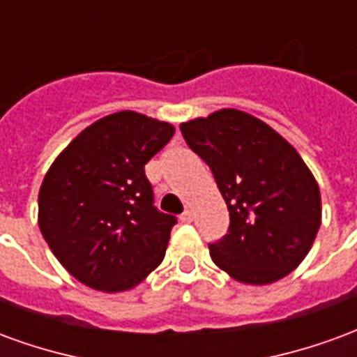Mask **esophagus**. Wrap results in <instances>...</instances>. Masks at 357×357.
<instances>
[{
	"label": "esophagus",
	"mask_w": 357,
	"mask_h": 357,
	"mask_svg": "<svg viewBox=\"0 0 357 357\" xmlns=\"http://www.w3.org/2000/svg\"><path fill=\"white\" fill-rule=\"evenodd\" d=\"M179 222H181V224H191V222H193V212H191V210H185V212L179 216Z\"/></svg>",
	"instance_id": "34e87169"
}]
</instances>
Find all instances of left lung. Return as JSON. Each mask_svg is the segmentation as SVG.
<instances>
[{
  "mask_svg": "<svg viewBox=\"0 0 357 357\" xmlns=\"http://www.w3.org/2000/svg\"><path fill=\"white\" fill-rule=\"evenodd\" d=\"M208 164L229 210V231L208 245L218 268L245 284L275 283L306 258L321 225L314 174L260 118L222 109L179 124Z\"/></svg>",
  "mask_w": 357,
  "mask_h": 357,
  "instance_id": "obj_1",
  "label": "left lung"
}]
</instances>
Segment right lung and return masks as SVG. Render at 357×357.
Segmentation results:
<instances>
[{
  "label": "right lung",
  "mask_w": 357,
  "mask_h": 357,
  "mask_svg": "<svg viewBox=\"0 0 357 357\" xmlns=\"http://www.w3.org/2000/svg\"><path fill=\"white\" fill-rule=\"evenodd\" d=\"M170 122L120 110L82 130L43 176L38 225L63 268L102 292H124L160 266L176 218L153 206L145 164Z\"/></svg>",
  "instance_id": "1"
}]
</instances>
